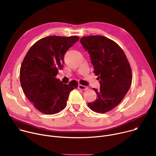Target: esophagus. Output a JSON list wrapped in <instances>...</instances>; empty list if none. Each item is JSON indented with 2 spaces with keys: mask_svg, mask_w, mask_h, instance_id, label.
Returning <instances> with one entry per match:
<instances>
[{
  "mask_svg": "<svg viewBox=\"0 0 156 156\" xmlns=\"http://www.w3.org/2000/svg\"><path fill=\"white\" fill-rule=\"evenodd\" d=\"M78 88L80 89V90H87V86H83V85H81V84H79L78 85Z\"/></svg>",
  "mask_w": 156,
  "mask_h": 156,
  "instance_id": "esophagus-1",
  "label": "esophagus"
}]
</instances>
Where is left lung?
Here are the masks:
<instances>
[{
	"label": "left lung",
	"mask_w": 156,
	"mask_h": 156,
	"mask_svg": "<svg viewBox=\"0 0 156 156\" xmlns=\"http://www.w3.org/2000/svg\"><path fill=\"white\" fill-rule=\"evenodd\" d=\"M80 42L90 55L94 73L101 84L99 90L93 88L96 100L87 105L96 112H107L122 101L129 90L132 80L129 62L118 44L105 36H84Z\"/></svg>",
	"instance_id": "8db88e82"
}]
</instances>
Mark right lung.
<instances>
[{"label":"right lung","mask_w":156,"mask_h":156,"mask_svg":"<svg viewBox=\"0 0 156 156\" xmlns=\"http://www.w3.org/2000/svg\"><path fill=\"white\" fill-rule=\"evenodd\" d=\"M76 36H51L35 42L21 63L20 78L27 98L41 113L52 115L62 110L70 93L78 88V83L63 84L57 79L64 64V55L79 40Z\"/></svg>","instance_id":"right-lung-1"}]
</instances>
